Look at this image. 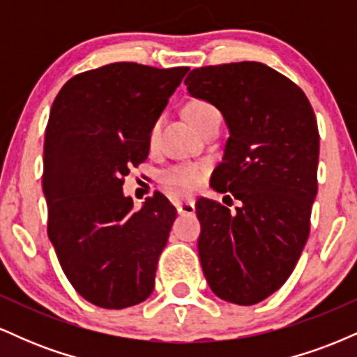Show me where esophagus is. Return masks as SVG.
<instances>
[{"label":"esophagus","mask_w":357,"mask_h":357,"mask_svg":"<svg viewBox=\"0 0 357 357\" xmlns=\"http://www.w3.org/2000/svg\"><path fill=\"white\" fill-rule=\"evenodd\" d=\"M196 206L195 199H186V202L178 203V213L179 215H195Z\"/></svg>","instance_id":"obj_1"}]
</instances>
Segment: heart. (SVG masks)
Segmentation results:
<instances>
[{
	"label": "heart",
	"mask_w": 357,
	"mask_h": 357,
	"mask_svg": "<svg viewBox=\"0 0 357 357\" xmlns=\"http://www.w3.org/2000/svg\"><path fill=\"white\" fill-rule=\"evenodd\" d=\"M186 116L191 121V124L198 129L203 122L213 116H218V110L213 107L211 104L204 100H192L186 107ZM159 130H161V119L154 122L149 130V146L154 147L159 139ZM204 176H206V166L196 165V162H184V165H178L169 167L165 174H162V181L169 186L178 188V190L190 191L198 188L203 183Z\"/></svg>",
	"instance_id": "heart-1"
}]
</instances>
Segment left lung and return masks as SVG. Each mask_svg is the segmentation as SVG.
I'll return each mask as SVG.
<instances>
[{
  "instance_id": "obj_1",
  "label": "left lung",
  "mask_w": 357,
  "mask_h": 357,
  "mask_svg": "<svg viewBox=\"0 0 357 357\" xmlns=\"http://www.w3.org/2000/svg\"><path fill=\"white\" fill-rule=\"evenodd\" d=\"M195 99L215 105L228 127L211 188L240 206L202 198L199 261L221 301L253 305L296 268L317 195L319 130L305 93L260 61L195 68L184 80Z\"/></svg>"
}]
</instances>
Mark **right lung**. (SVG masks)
Here are the masks:
<instances>
[{
	"instance_id": "right-lung-1",
	"label": "right lung",
	"mask_w": 357,
	"mask_h": 357,
	"mask_svg": "<svg viewBox=\"0 0 357 357\" xmlns=\"http://www.w3.org/2000/svg\"><path fill=\"white\" fill-rule=\"evenodd\" d=\"M190 68L117 61L79 73L53 102L43 146L48 238L73 289L102 309L154 290L176 210L161 192L134 210L122 191L149 154V130Z\"/></svg>"
}]
</instances>
